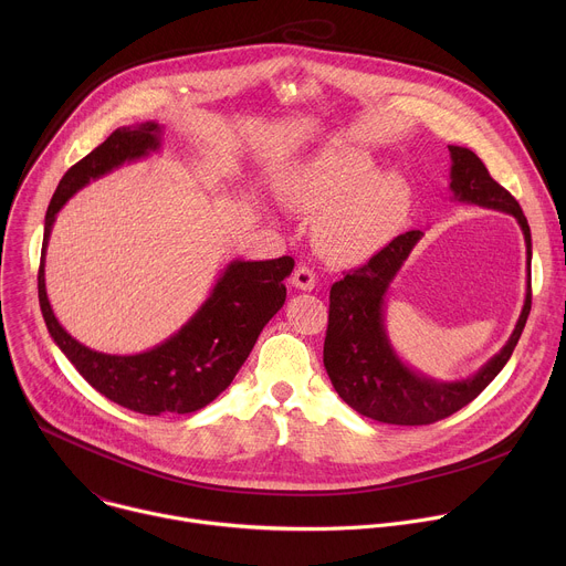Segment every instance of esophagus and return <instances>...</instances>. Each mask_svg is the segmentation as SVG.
<instances>
[{"mask_svg":"<svg viewBox=\"0 0 566 566\" xmlns=\"http://www.w3.org/2000/svg\"><path fill=\"white\" fill-rule=\"evenodd\" d=\"M291 284L300 291H313L317 280H315V273L308 266H297L291 275Z\"/></svg>","mask_w":566,"mask_h":566,"instance_id":"1","label":"esophagus"}]
</instances>
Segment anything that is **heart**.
<instances>
[{"instance_id":"b5f03b06","label":"heart","mask_w":566,"mask_h":566,"mask_svg":"<svg viewBox=\"0 0 566 566\" xmlns=\"http://www.w3.org/2000/svg\"><path fill=\"white\" fill-rule=\"evenodd\" d=\"M293 208L319 217L315 241L334 264H358L378 253L406 221L410 188L380 175L358 149H325L289 186Z\"/></svg>"}]
</instances>
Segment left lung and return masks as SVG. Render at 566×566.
Wrapping results in <instances>:
<instances>
[{
  "label": "left lung",
  "mask_w": 566,
  "mask_h": 566,
  "mask_svg": "<svg viewBox=\"0 0 566 566\" xmlns=\"http://www.w3.org/2000/svg\"><path fill=\"white\" fill-rule=\"evenodd\" d=\"M448 149L452 197L517 219L526 241V297L517 325L500 354L470 378L437 380L402 363L385 329V295L423 237L421 230L394 237L367 264L336 282L329 293L325 369L349 408L380 423L428 426L465 408L504 369L531 313V228L520 203L489 175L472 149L459 145H448Z\"/></svg>",
  "instance_id": "1"
}]
</instances>
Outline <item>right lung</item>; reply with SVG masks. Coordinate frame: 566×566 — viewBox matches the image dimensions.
Returning <instances> with one entry per match:
<instances>
[{
  "instance_id": "obj_1",
  "label": "right lung",
  "mask_w": 566,
  "mask_h": 566,
  "mask_svg": "<svg viewBox=\"0 0 566 566\" xmlns=\"http://www.w3.org/2000/svg\"><path fill=\"white\" fill-rule=\"evenodd\" d=\"M158 123L118 127L66 170L44 217V241L38 273V297L46 329L60 352L94 389L118 406L147 415H188L206 408L247 363L266 322L286 300L284 280L295 262L284 255L266 262L232 260L208 300L186 325L160 345L132 356L103 354L71 338L57 322L44 284V255L62 206L92 181L160 147Z\"/></svg>"
}]
</instances>
